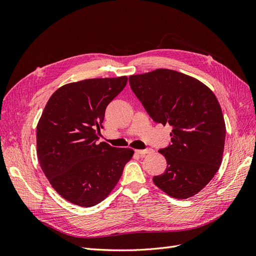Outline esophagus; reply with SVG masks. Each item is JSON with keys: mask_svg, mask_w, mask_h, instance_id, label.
Listing matches in <instances>:
<instances>
[{"mask_svg": "<svg viewBox=\"0 0 256 256\" xmlns=\"http://www.w3.org/2000/svg\"><path fill=\"white\" fill-rule=\"evenodd\" d=\"M138 154H150L152 152V148H146V150H136Z\"/></svg>", "mask_w": 256, "mask_h": 256, "instance_id": "esophagus-1", "label": "esophagus"}]
</instances>
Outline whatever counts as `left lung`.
<instances>
[{"label":"left lung","instance_id":"obj_1","mask_svg":"<svg viewBox=\"0 0 256 256\" xmlns=\"http://www.w3.org/2000/svg\"><path fill=\"white\" fill-rule=\"evenodd\" d=\"M129 83L150 118L173 127L172 144L159 150L166 172L154 184L175 198L196 196L222 162L226 128L218 99L198 79L166 68L130 76Z\"/></svg>","mask_w":256,"mask_h":256}]
</instances>
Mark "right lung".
I'll use <instances>...</instances> for the list:
<instances>
[{"label":"right lung","mask_w":256,"mask_h":256,"mask_svg":"<svg viewBox=\"0 0 256 256\" xmlns=\"http://www.w3.org/2000/svg\"><path fill=\"white\" fill-rule=\"evenodd\" d=\"M126 76L68 83L49 98L37 124L36 150L52 188L74 205L92 207L118 182L134 150L97 144L106 108L126 86Z\"/></svg>","instance_id":"add662e5"}]
</instances>
